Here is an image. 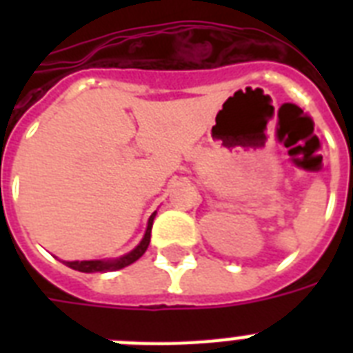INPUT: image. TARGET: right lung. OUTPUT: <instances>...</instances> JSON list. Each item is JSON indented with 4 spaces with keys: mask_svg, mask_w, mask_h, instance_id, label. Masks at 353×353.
I'll return each instance as SVG.
<instances>
[{
    "mask_svg": "<svg viewBox=\"0 0 353 353\" xmlns=\"http://www.w3.org/2000/svg\"><path fill=\"white\" fill-rule=\"evenodd\" d=\"M154 218H155V212L150 216L148 220V227H146V232H144V238L141 240L133 251H130L128 254L124 256L117 258V260H82V262H63L65 265H69L71 269L74 271H80V273H106V271H117V269L126 268L130 263H133L135 260L143 256L144 251L148 249L150 245V234H152V225H154Z\"/></svg>",
    "mask_w": 353,
    "mask_h": 353,
    "instance_id": "obj_1",
    "label": "right lung"
}]
</instances>
